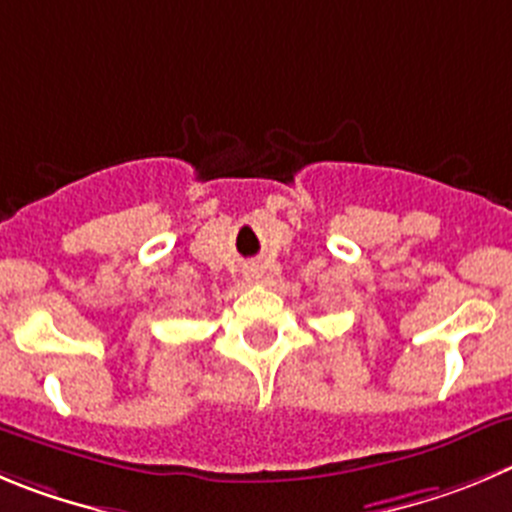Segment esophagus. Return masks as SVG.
Here are the masks:
<instances>
[{"label": "esophagus", "instance_id": "1", "mask_svg": "<svg viewBox=\"0 0 512 512\" xmlns=\"http://www.w3.org/2000/svg\"><path fill=\"white\" fill-rule=\"evenodd\" d=\"M245 280L247 283H255V280H260V272H257V267H247Z\"/></svg>", "mask_w": 512, "mask_h": 512}]
</instances>
